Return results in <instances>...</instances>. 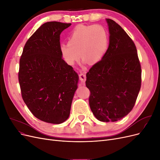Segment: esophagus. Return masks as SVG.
Here are the masks:
<instances>
[{
  "mask_svg": "<svg viewBox=\"0 0 160 160\" xmlns=\"http://www.w3.org/2000/svg\"><path fill=\"white\" fill-rule=\"evenodd\" d=\"M79 79L81 80V83H85V82L86 81V75L84 73V72H81L79 74Z\"/></svg>",
  "mask_w": 160,
  "mask_h": 160,
  "instance_id": "1",
  "label": "esophagus"
}]
</instances>
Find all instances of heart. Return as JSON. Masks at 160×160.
I'll return each mask as SVG.
<instances>
[{
    "label": "heart",
    "mask_w": 160,
    "mask_h": 160,
    "mask_svg": "<svg viewBox=\"0 0 160 160\" xmlns=\"http://www.w3.org/2000/svg\"><path fill=\"white\" fill-rule=\"evenodd\" d=\"M109 45V35L101 25H80L69 37L68 43H62L60 51L67 63L73 65L80 54L84 62L95 64L103 59ZM80 53H79V52Z\"/></svg>",
    "instance_id": "1"
}]
</instances>
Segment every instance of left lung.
<instances>
[{
    "instance_id": "8db88e82",
    "label": "left lung",
    "mask_w": 160,
    "mask_h": 160,
    "mask_svg": "<svg viewBox=\"0 0 160 160\" xmlns=\"http://www.w3.org/2000/svg\"><path fill=\"white\" fill-rule=\"evenodd\" d=\"M108 49L87 73L89 106L101 122H114L132 110L141 88L142 69L136 47L123 28L106 18Z\"/></svg>"
}]
</instances>
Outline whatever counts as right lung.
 Wrapping results in <instances>:
<instances>
[{
	"label": "right lung",
	"mask_w": 160,
	"mask_h": 160,
	"mask_svg": "<svg viewBox=\"0 0 160 160\" xmlns=\"http://www.w3.org/2000/svg\"><path fill=\"white\" fill-rule=\"evenodd\" d=\"M71 23L47 22L28 38L19 65L22 98L33 115L60 124L69 118L79 75L62 59L61 33Z\"/></svg>",
	"instance_id": "add662e5"
}]
</instances>
